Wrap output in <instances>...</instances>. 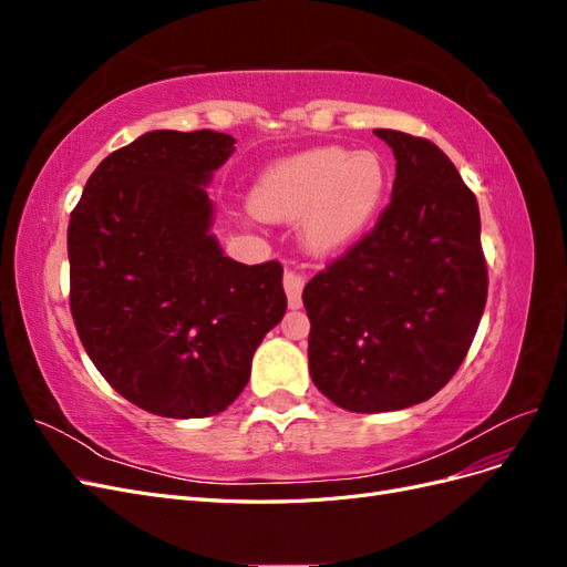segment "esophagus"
Returning <instances> with one entry per match:
<instances>
[{
  "instance_id": "34e87169",
  "label": "esophagus",
  "mask_w": 567,
  "mask_h": 567,
  "mask_svg": "<svg viewBox=\"0 0 567 567\" xmlns=\"http://www.w3.org/2000/svg\"><path fill=\"white\" fill-rule=\"evenodd\" d=\"M284 288H286V296H288V307L290 310H298L302 305V288H305V277L293 269H286L284 274Z\"/></svg>"
}]
</instances>
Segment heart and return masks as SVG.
Wrapping results in <instances>:
<instances>
[{
    "label": "heart",
    "instance_id": "heart-1",
    "mask_svg": "<svg viewBox=\"0 0 567 567\" xmlns=\"http://www.w3.org/2000/svg\"><path fill=\"white\" fill-rule=\"evenodd\" d=\"M388 173L379 153L321 146L269 167L252 192L265 219H300L302 241L315 252L352 244L379 213Z\"/></svg>",
    "mask_w": 567,
    "mask_h": 567
}]
</instances>
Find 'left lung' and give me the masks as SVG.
Instances as JSON below:
<instances>
[{
  "mask_svg": "<svg viewBox=\"0 0 567 567\" xmlns=\"http://www.w3.org/2000/svg\"><path fill=\"white\" fill-rule=\"evenodd\" d=\"M373 134L398 161L390 203L302 290L312 381L357 414L431 400L466 359L487 302L475 194L433 142Z\"/></svg>",
  "mask_w": 567,
  "mask_h": 567,
  "instance_id": "1",
  "label": "left lung"
}]
</instances>
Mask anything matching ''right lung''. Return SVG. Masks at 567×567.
<instances>
[{"label":"right lung","mask_w":567,"mask_h":567,"mask_svg":"<svg viewBox=\"0 0 567 567\" xmlns=\"http://www.w3.org/2000/svg\"><path fill=\"white\" fill-rule=\"evenodd\" d=\"M234 144L213 130L146 132L99 163L71 213L78 336L111 388L148 414L225 411L286 312L281 262H236L210 234L205 186Z\"/></svg>","instance_id":"obj_1"}]
</instances>
